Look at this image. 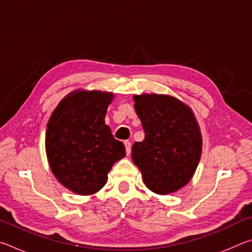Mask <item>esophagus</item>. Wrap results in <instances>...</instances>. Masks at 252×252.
I'll return each mask as SVG.
<instances>
[{"mask_svg":"<svg viewBox=\"0 0 252 252\" xmlns=\"http://www.w3.org/2000/svg\"><path fill=\"white\" fill-rule=\"evenodd\" d=\"M125 146H126V155L129 156L130 153H131V142L130 141H125Z\"/></svg>","mask_w":252,"mask_h":252,"instance_id":"1","label":"esophagus"}]
</instances>
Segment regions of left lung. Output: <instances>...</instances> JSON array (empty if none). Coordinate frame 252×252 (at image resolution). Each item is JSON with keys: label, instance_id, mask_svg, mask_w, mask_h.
Wrapping results in <instances>:
<instances>
[{"label": "left lung", "instance_id": "8db88e82", "mask_svg": "<svg viewBox=\"0 0 252 252\" xmlns=\"http://www.w3.org/2000/svg\"><path fill=\"white\" fill-rule=\"evenodd\" d=\"M133 100L146 136L132 146V160L153 192H176L193 177L201 157V132L192 110L171 95L141 94Z\"/></svg>", "mask_w": 252, "mask_h": 252}]
</instances>
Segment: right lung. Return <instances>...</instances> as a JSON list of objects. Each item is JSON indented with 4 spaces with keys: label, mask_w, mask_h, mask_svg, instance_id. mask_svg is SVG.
<instances>
[{
    "label": "right lung",
    "mask_w": 252,
    "mask_h": 252,
    "mask_svg": "<svg viewBox=\"0 0 252 252\" xmlns=\"http://www.w3.org/2000/svg\"><path fill=\"white\" fill-rule=\"evenodd\" d=\"M113 93L76 90L53 111L45 135L46 157L54 177L72 192L93 194L126 156L104 118Z\"/></svg>",
    "instance_id": "1"
}]
</instances>
